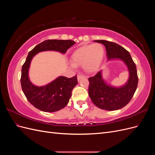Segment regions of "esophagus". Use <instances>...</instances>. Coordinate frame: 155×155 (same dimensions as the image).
<instances>
[{
	"label": "esophagus",
	"mask_w": 155,
	"mask_h": 155,
	"mask_svg": "<svg viewBox=\"0 0 155 155\" xmlns=\"http://www.w3.org/2000/svg\"><path fill=\"white\" fill-rule=\"evenodd\" d=\"M77 78H78V81H79V80H80V79H81V78H84V76H83V75L78 74V76H77Z\"/></svg>",
	"instance_id": "34e87169"
}]
</instances>
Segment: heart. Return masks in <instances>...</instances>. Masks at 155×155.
I'll return each instance as SVG.
<instances>
[{"label": "heart", "instance_id": "heart-1", "mask_svg": "<svg viewBox=\"0 0 155 155\" xmlns=\"http://www.w3.org/2000/svg\"><path fill=\"white\" fill-rule=\"evenodd\" d=\"M105 50L100 43L84 45L75 50L71 55L74 67L83 65L88 73H94L99 69L104 60Z\"/></svg>", "mask_w": 155, "mask_h": 155}]
</instances>
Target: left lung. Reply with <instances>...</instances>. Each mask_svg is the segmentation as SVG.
<instances>
[{"label": "left lung", "mask_w": 155, "mask_h": 155, "mask_svg": "<svg viewBox=\"0 0 155 155\" xmlns=\"http://www.w3.org/2000/svg\"><path fill=\"white\" fill-rule=\"evenodd\" d=\"M105 46L108 61L120 59L126 64L129 72L127 82L120 87L107 84L102 78L101 70L89 78L88 95L92 101L100 109L118 110L129 104L137 90L138 82L136 64L127 50L120 45L105 40H96Z\"/></svg>", "instance_id": "obj_1"}]
</instances>
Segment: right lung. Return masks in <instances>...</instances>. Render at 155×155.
<instances>
[{
  "instance_id": "obj_1",
  "label": "right lung",
  "mask_w": 155,
  "mask_h": 155,
  "mask_svg": "<svg viewBox=\"0 0 155 155\" xmlns=\"http://www.w3.org/2000/svg\"><path fill=\"white\" fill-rule=\"evenodd\" d=\"M76 42L72 40H46L37 45L28 55L22 65L21 83L22 91L30 104L44 112H53L66 107L72 95V91L78 84L77 76L68 78L59 76L47 85L37 87L31 83L28 71L31 59L41 51H57L65 54Z\"/></svg>"
}]
</instances>
